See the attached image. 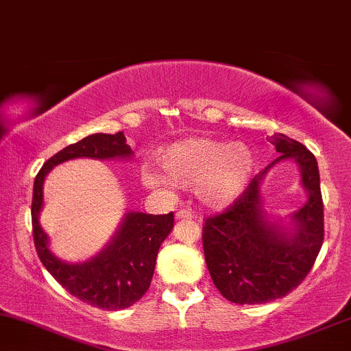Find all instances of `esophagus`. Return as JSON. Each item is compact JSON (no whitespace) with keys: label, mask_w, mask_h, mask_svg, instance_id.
Returning <instances> with one entry per match:
<instances>
[{"label":"esophagus","mask_w":351,"mask_h":351,"mask_svg":"<svg viewBox=\"0 0 351 351\" xmlns=\"http://www.w3.org/2000/svg\"><path fill=\"white\" fill-rule=\"evenodd\" d=\"M177 219H192V213L189 210H179L176 213Z\"/></svg>","instance_id":"34e87169"}]
</instances>
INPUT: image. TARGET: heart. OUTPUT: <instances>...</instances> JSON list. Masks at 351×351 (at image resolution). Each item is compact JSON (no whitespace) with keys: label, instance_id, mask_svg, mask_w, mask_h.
<instances>
[{"label":"heart","instance_id":"heart-1","mask_svg":"<svg viewBox=\"0 0 351 351\" xmlns=\"http://www.w3.org/2000/svg\"><path fill=\"white\" fill-rule=\"evenodd\" d=\"M164 172L145 169L141 182L151 190L169 184L193 189L197 200L208 208H226L242 195L252 179L255 156L244 141L223 143L211 138H187L159 156Z\"/></svg>","mask_w":351,"mask_h":351}]
</instances>
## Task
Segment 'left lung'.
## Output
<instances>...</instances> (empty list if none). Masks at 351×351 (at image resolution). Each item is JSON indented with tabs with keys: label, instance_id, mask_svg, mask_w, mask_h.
<instances>
[{
	"label": "left lung",
	"instance_id": "8db88e82",
	"mask_svg": "<svg viewBox=\"0 0 351 351\" xmlns=\"http://www.w3.org/2000/svg\"><path fill=\"white\" fill-rule=\"evenodd\" d=\"M278 158L250 180L249 187L224 213L203 226V252L215 287L236 304H263L287 296L309 270L322 247L324 205L314 154L287 135L271 136ZM293 160L302 174L308 200L287 219L268 215L261 184L269 169Z\"/></svg>",
	"mask_w": 351,
	"mask_h": 351
}]
</instances>
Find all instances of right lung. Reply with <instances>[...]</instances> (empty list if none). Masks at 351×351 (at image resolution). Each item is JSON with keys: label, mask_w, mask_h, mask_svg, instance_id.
<instances>
[{"label": "right lung", "mask_w": 351, "mask_h": 351, "mask_svg": "<svg viewBox=\"0 0 351 351\" xmlns=\"http://www.w3.org/2000/svg\"><path fill=\"white\" fill-rule=\"evenodd\" d=\"M77 158L130 159L133 151L123 132L115 135L94 133L58 151L43 164L34 182L30 210L38 258L49 274L77 300L106 311L130 308L148 291L158 250L174 228V213L148 215L130 210L101 252L84 262L62 261L50 250L49 236L38 221L43 206V182L55 166Z\"/></svg>", "instance_id": "1"}]
</instances>
